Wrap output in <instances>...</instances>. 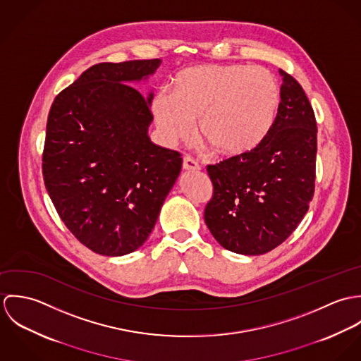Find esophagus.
<instances>
[{"label":"esophagus","mask_w":361,"mask_h":361,"mask_svg":"<svg viewBox=\"0 0 361 361\" xmlns=\"http://www.w3.org/2000/svg\"><path fill=\"white\" fill-rule=\"evenodd\" d=\"M183 168H185L186 171H199V169H200V165H199V162H197L195 158L186 155V157L183 158Z\"/></svg>","instance_id":"34e87169"}]
</instances>
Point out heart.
Returning a JSON list of instances; mask_svg holds the SVG:
<instances>
[{
	"instance_id": "b5f03b06",
	"label": "heart",
	"mask_w": 361,
	"mask_h": 361,
	"mask_svg": "<svg viewBox=\"0 0 361 361\" xmlns=\"http://www.w3.org/2000/svg\"><path fill=\"white\" fill-rule=\"evenodd\" d=\"M281 86L272 72L245 63L200 65L180 71L169 96L153 100V115L168 143L189 142L197 121L199 139L216 154H252L269 135L279 106Z\"/></svg>"
}]
</instances>
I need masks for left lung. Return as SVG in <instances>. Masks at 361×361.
I'll use <instances>...</instances> for the list:
<instances>
[{
	"instance_id": "left-lung-1",
	"label": "left lung",
	"mask_w": 361,
	"mask_h": 361,
	"mask_svg": "<svg viewBox=\"0 0 361 361\" xmlns=\"http://www.w3.org/2000/svg\"><path fill=\"white\" fill-rule=\"evenodd\" d=\"M279 73L281 106L262 145L207 166L214 190L204 221L224 249L239 255H264L285 242L314 196L315 115L299 82Z\"/></svg>"
}]
</instances>
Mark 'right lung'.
Listing matches in <instances>:
<instances>
[{
    "label": "right lung",
    "mask_w": 361,
    "mask_h": 361,
    "mask_svg": "<svg viewBox=\"0 0 361 361\" xmlns=\"http://www.w3.org/2000/svg\"><path fill=\"white\" fill-rule=\"evenodd\" d=\"M161 59L102 62L54 100L43 152L44 185L58 215L103 256L137 250L182 169V155L154 145L152 94L128 85Z\"/></svg>",
    "instance_id": "right-lung-1"
}]
</instances>
